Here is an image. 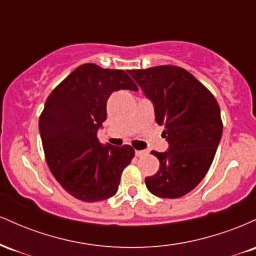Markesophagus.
<instances>
[{
  "instance_id": "obj_1",
  "label": "esophagus",
  "mask_w": 256,
  "mask_h": 256,
  "mask_svg": "<svg viewBox=\"0 0 256 256\" xmlns=\"http://www.w3.org/2000/svg\"><path fill=\"white\" fill-rule=\"evenodd\" d=\"M134 154H136V156H138V158H142L146 154V150H136L134 152Z\"/></svg>"
}]
</instances>
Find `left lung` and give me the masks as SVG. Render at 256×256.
Masks as SVG:
<instances>
[{
  "label": "left lung",
  "mask_w": 256,
  "mask_h": 256,
  "mask_svg": "<svg viewBox=\"0 0 256 256\" xmlns=\"http://www.w3.org/2000/svg\"><path fill=\"white\" fill-rule=\"evenodd\" d=\"M128 74L152 104L155 122L165 126L168 143L166 152H152L160 168L146 178V188L158 198H182L198 186L213 162L222 134L218 102L180 67L132 70Z\"/></svg>",
  "instance_id": "1"
}]
</instances>
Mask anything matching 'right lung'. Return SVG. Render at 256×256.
Returning a JSON list of instances; mask_svg holds the SVG:
<instances>
[{
    "instance_id": "1",
    "label": "right lung",
    "mask_w": 256,
    "mask_h": 256,
    "mask_svg": "<svg viewBox=\"0 0 256 256\" xmlns=\"http://www.w3.org/2000/svg\"><path fill=\"white\" fill-rule=\"evenodd\" d=\"M119 90H137L128 73L85 64L52 90L40 118L46 164L67 192L85 202L118 192L134 156L130 146L102 144L98 132L107 119V101Z\"/></svg>"
}]
</instances>
